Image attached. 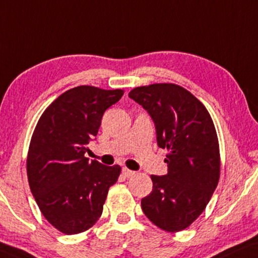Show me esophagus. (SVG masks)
Instances as JSON below:
<instances>
[{
  "label": "esophagus",
  "instance_id": "34e87169",
  "mask_svg": "<svg viewBox=\"0 0 258 258\" xmlns=\"http://www.w3.org/2000/svg\"><path fill=\"white\" fill-rule=\"evenodd\" d=\"M122 173H123V176H124V177H126V178H130V177H133V176H134V174H135L134 171L129 170V168H126V167H123V170H122Z\"/></svg>",
  "mask_w": 258,
  "mask_h": 258
}]
</instances>
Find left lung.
I'll list each match as a JSON object with an SVG mask.
<instances>
[{"label": "left lung", "instance_id": "left-lung-1", "mask_svg": "<svg viewBox=\"0 0 258 258\" xmlns=\"http://www.w3.org/2000/svg\"><path fill=\"white\" fill-rule=\"evenodd\" d=\"M129 98L151 114L158 146L168 152L167 174H152L153 190L141 200L142 211L161 230H185L205 211L220 178V151L211 114L176 84L136 87Z\"/></svg>", "mask_w": 258, "mask_h": 258}]
</instances>
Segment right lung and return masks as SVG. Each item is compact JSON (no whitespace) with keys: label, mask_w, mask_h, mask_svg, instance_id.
Listing matches in <instances>:
<instances>
[{"label":"right lung","mask_w":258,"mask_h":258,"mask_svg":"<svg viewBox=\"0 0 258 258\" xmlns=\"http://www.w3.org/2000/svg\"><path fill=\"white\" fill-rule=\"evenodd\" d=\"M123 90L78 86L52 101L38 120L27 153V177L41 214L64 234L91 228L101 217L120 166L85 157L106 109Z\"/></svg>","instance_id":"add662e5"}]
</instances>
